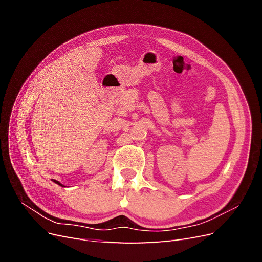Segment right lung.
I'll list each match as a JSON object with an SVG mask.
<instances>
[{
    "mask_svg": "<svg viewBox=\"0 0 262 262\" xmlns=\"http://www.w3.org/2000/svg\"><path fill=\"white\" fill-rule=\"evenodd\" d=\"M53 182H54V183H56L57 185H59V186H61V187H63V186H62V185H61V184H60L58 181H55V180H53Z\"/></svg>",
    "mask_w": 262,
    "mask_h": 262,
    "instance_id": "1",
    "label": "right lung"
}]
</instances>
